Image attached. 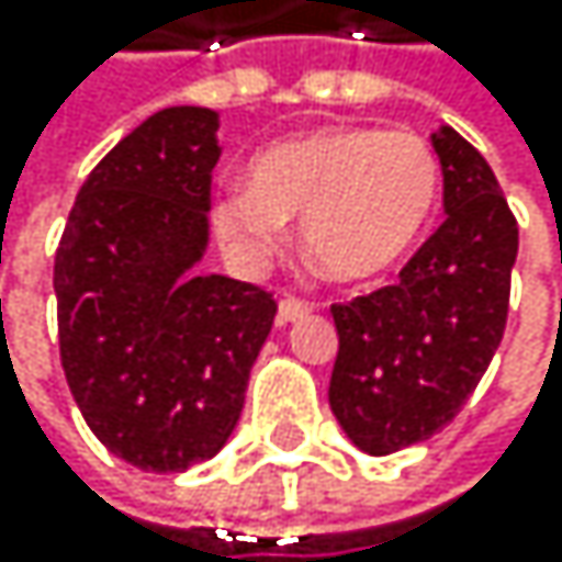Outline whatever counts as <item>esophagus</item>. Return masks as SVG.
I'll return each mask as SVG.
<instances>
[{
    "mask_svg": "<svg viewBox=\"0 0 562 562\" xmlns=\"http://www.w3.org/2000/svg\"><path fill=\"white\" fill-rule=\"evenodd\" d=\"M310 310H313L310 303H303V300H293V296H286V300H279V313H276V323H296V319H303V316H306Z\"/></svg>",
    "mask_w": 562,
    "mask_h": 562,
    "instance_id": "obj_1",
    "label": "esophagus"
}]
</instances>
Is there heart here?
<instances>
[{
	"label": "heart",
	"instance_id": "obj_1",
	"mask_svg": "<svg viewBox=\"0 0 562 562\" xmlns=\"http://www.w3.org/2000/svg\"><path fill=\"white\" fill-rule=\"evenodd\" d=\"M441 165L415 131L323 127L262 147L249 184H225L212 222L246 272L286 246L300 218L303 246L340 283H367L407 259L435 215Z\"/></svg>",
	"mask_w": 562,
	"mask_h": 562
}]
</instances>
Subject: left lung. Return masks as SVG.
Wrapping results in <instances>:
<instances>
[{
	"mask_svg": "<svg viewBox=\"0 0 562 562\" xmlns=\"http://www.w3.org/2000/svg\"><path fill=\"white\" fill-rule=\"evenodd\" d=\"M431 147L448 218L394 286L330 310L340 337L330 412L367 456L438 435L506 330L519 225L488 161L456 127H438Z\"/></svg>",
	"mask_w": 562,
	"mask_h": 562,
	"instance_id": "8db88e82",
	"label": "left lung"
}]
</instances>
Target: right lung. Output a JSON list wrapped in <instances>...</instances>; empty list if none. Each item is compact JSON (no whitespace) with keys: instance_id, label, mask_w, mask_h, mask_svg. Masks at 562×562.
<instances>
[{"instance_id":"right-lung-1","label":"right lung","mask_w":562,"mask_h":562,"mask_svg":"<svg viewBox=\"0 0 562 562\" xmlns=\"http://www.w3.org/2000/svg\"><path fill=\"white\" fill-rule=\"evenodd\" d=\"M218 114L165 106L83 181L53 266L59 360L90 431L144 472H184L228 441L276 300L209 249Z\"/></svg>"}]
</instances>
